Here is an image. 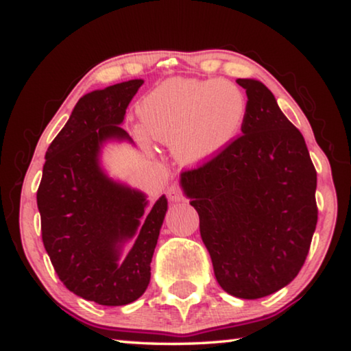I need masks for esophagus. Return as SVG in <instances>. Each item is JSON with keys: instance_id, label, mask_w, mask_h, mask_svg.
Instances as JSON below:
<instances>
[{"instance_id": "esophagus-1", "label": "esophagus", "mask_w": 351, "mask_h": 351, "mask_svg": "<svg viewBox=\"0 0 351 351\" xmlns=\"http://www.w3.org/2000/svg\"><path fill=\"white\" fill-rule=\"evenodd\" d=\"M167 195H169L171 202H181L182 198H184V193H182V191L178 186H171L170 189L167 191Z\"/></svg>"}]
</instances>
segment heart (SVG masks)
Segmentation results:
<instances>
[{
    "label": "heart",
    "instance_id": "heart-1",
    "mask_svg": "<svg viewBox=\"0 0 351 351\" xmlns=\"http://www.w3.org/2000/svg\"><path fill=\"white\" fill-rule=\"evenodd\" d=\"M245 114L244 93L217 78H169L146 94L140 106L146 132L191 164L226 149L241 132Z\"/></svg>",
    "mask_w": 351,
    "mask_h": 351
}]
</instances>
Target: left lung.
I'll return each instance as SVG.
<instances>
[{
	"label": "left lung",
	"mask_w": 351,
	"mask_h": 351,
	"mask_svg": "<svg viewBox=\"0 0 351 351\" xmlns=\"http://www.w3.org/2000/svg\"><path fill=\"white\" fill-rule=\"evenodd\" d=\"M247 94L241 135L181 173L200 216L219 285L257 300L295 279L315 232L317 170L304 137L263 83L238 78Z\"/></svg>",
	"instance_id": "obj_1"
}]
</instances>
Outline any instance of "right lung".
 I'll return each instance as SVG.
<instances>
[{"mask_svg":"<svg viewBox=\"0 0 351 351\" xmlns=\"http://www.w3.org/2000/svg\"><path fill=\"white\" fill-rule=\"evenodd\" d=\"M142 85L129 80L83 96L47 149L38 189L42 241L56 274L67 290L102 306L143 295L167 211L162 195L145 213L143 193L110 181L97 164L102 142L129 138L118 124ZM137 231L119 265V244Z\"/></svg>","mask_w":351,"mask_h":351,"instance_id":"add662e5","label":"right lung"}]
</instances>
